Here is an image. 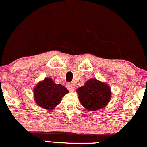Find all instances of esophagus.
<instances>
[{
  "label": "esophagus",
  "mask_w": 147,
  "mask_h": 147,
  "mask_svg": "<svg viewBox=\"0 0 147 147\" xmlns=\"http://www.w3.org/2000/svg\"><path fill=\"white\" fill-rule=\"evenodd\" d=\"M67 88L70 92H74V90H75V88H74V86L72 85V83H69V84H67Z\"/></svg>",
  "instance_id": "esophagus-1"
}]
</instances>
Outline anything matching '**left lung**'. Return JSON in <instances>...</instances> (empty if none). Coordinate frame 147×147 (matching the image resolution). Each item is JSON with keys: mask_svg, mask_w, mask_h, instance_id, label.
Returning a JSON list of instances; mask_svg holds the SVG:
<instances>
[{"mask_svg": "<svg viewBox=\"0 0 147 147\" xmlns=\"http://www.w3.org/2000/svg\"><path fill=\"white\" fill-rule=\"evenodd\" d=\"M81 105L88 111H97L106 107L111 97L109 85L97 80H88L83 86L76 90Z\"/></svg>", "mask_w": 147, "mask_h": 147, "instance_id": "obj_1", "label": "left lung"}]
</instances>
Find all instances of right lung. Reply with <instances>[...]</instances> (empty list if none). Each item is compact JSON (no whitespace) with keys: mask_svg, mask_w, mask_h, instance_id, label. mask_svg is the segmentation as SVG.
I'll use <instances>...</instances> for the list:
<instances>
[{"mask_svg":"<svg viewBox=\"0 0 147 147\" xmlns=\"http://www.w3.org/2000/svg\"><path fill=\"white\" fill-rule=\"evenodd\" d=\"M69 90L61 84H56L50 78H45L34 88V94L36 105L52 110L60 103L61 98Z\"/></svg>","mask_w":147,"mask_h":147,"instance_id":"right-lung-1","label":"right lung"}]
</instances>
